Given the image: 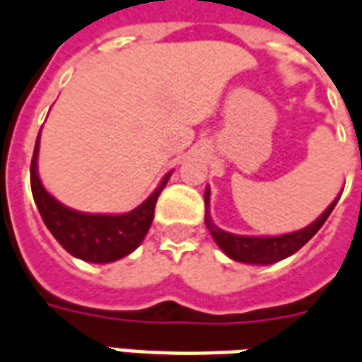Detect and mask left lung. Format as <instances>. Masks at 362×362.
Returning <instances> with one entry per match:
<instances>
[{
	"label": "left lung",
	"instance_id": "8db88e82",
	"mask_svg": "<svg viewBox=\"0 0 362 362\" xmlns=\"http://www.w3.org/2000/svg\"><path fill=\"white\" fill-rule=\"evenodd\" d=\"M339 197L325 209V213L321 214L315 223H311L310 226H305L301 230H296V233L290 234H280V236H240V234L224 233L211 221V214H209L211 191L206 189L205 223L209 233L213 234L214 243L221 246V250L228 258H233L236 262H244V264H262V266H266V264H274V262H280L291 256V254H296L303 244L311 240V236L323 226L331 211L335 209Z\"/></svg>",
	"mask_w": 362,
	"mask_h": 362
}]
</instances>
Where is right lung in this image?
<instances>
[{"label": "right lung", "mask_w": 362, "mask_h": 362, "mask_svg": "<svg viewBox=\"0 0 362 362\" xmlns=\"http://www.w3.org/2000/svg\"><path fill=\"white\" fill-rule=\"evenodd\" d=\"M39 136L35 141L33 159H31V191H33L35 205L52 236L69 254L94 264L116 262L134 252L148 234L153 221L157 197L163 191L171 173H167L156 191L129 213L88 214L72 211L49 195L39 179V171H37Z\"/></svg>", "instance_id": "1"}]
</instances>
